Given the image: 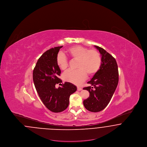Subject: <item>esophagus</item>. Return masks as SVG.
Returning a JSON list of instances; mask_svg holds the SVG:
<instances>
[{
	"label": "esophagus",
	"mask_w": 147,
	"mask_h": 147,
	"mask_svg": "<svg viewBox=\"0 0 147 147\" xmlns=\"http://www.w3.org/2000/svg\"><path fill=\"white\" fill-rule=\"evenodd\" d=\"M77 90H78V91H80V90H82V88L81 87L78 86V87H77Z\"/></svg>",
	"instance_id": "esophagus-1"
}]
</instances>
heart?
<instances>
[{
    "mask_svg": "<svg viewBox=\"0 0 147 147\" xmlns=\"http://www.w3.org/2000/svg\"><path fill=\"white\" fill-rule=\"evenodd\" d=\"M65 53L73 59L78 60V70H69L64 73V80L73 84L80 85L87 77L92 76L98 72L101 64V57L96 49H89L82 46L77 45L68 48ZM58 67L65 70L69 66V61L63 53H59L56 57Z\"/></svg>",
    "mask_w": 147,
    "mask_h": 147,
    "instance_id": "1",
    "label": "heart"
}]
</instances>
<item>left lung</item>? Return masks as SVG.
<instances>
[{"mask_svg": "<svg viewBox=\"0 0 147 147\" xmlns=\"http://www.w3.org/2000/svg\"><path fill=\"white\" fill-rule=\"evenodd\" d=\"M94 47L100 53L101 64L98 72L88 82L91 86L83 88L90 93L83 104L88 111L97 112L104 110L110 102L119 83V71L114 57L102 48Z\"/></svg>", "mask_w": 147, "mask_h": 147, "instance_id": "1", "label": "left lung"}]
</instances>
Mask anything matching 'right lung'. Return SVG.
Wrapping results in <instances>:
<instances>
[{"label":"right lung","instance_id":"add662e5","mask_svg":"<svg viewBox=\"0 0 147 147\" xmlns=\"http://www.w3.org/2000/svg\"><path fill=\"white\" fill-rule=\"evenodd\" d=\"M58 46L47 50L38 59L33 70V80L36 91L45 106L53 112H62L68 106L71 94L77 90L74 84L65 82L56 88V84L62 82L58 77L61 71L56 63Z\"/></svg>","mask_w":147,"mask_h":147}]
</instances>
